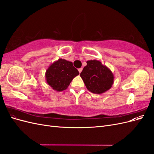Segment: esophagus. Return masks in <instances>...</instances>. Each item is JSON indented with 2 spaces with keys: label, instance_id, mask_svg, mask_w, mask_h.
<instances>
[{
  "label": "esophagus",
  "instance_id": "1",
  "mask_svg": "<svg viewBox=\"0 0 154 154\" xmlns=\"http://www.w3.org/2000/svg\"><path fill=\"white\" fill-rule=\"evenodd\" d=\"M78 71H79V72H81L82 71V68H80V69H78Z\"/></svg>",
  "mask_w": 154,
  "mask_h": 154
}]
</instances>
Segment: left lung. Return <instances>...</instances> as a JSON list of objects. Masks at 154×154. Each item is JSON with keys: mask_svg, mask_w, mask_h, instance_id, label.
<instances>
[{"mask_svg": "<svg viewBox=\"0 0 154 154\" xmlns=\"http://www.w3.org/2000/svg\"><path fill=\"white\" fill-rule=\"evenodd\" d=\"M87 89L94 94H101L109 90L114 83L110 70L97 60H88L80 73Z\"/></svg>", "mask_w": 154, "mask_h": 154, "instance_id": "obj_1", "label": "left lung"}]
</instances>
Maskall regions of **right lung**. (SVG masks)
<instances>
[{"label": "right lung", "mask_w": 154, "mask_h": 154, "mask_svg": "<svg viewBox=\"0 0 154 154\" xmlns=\"http://www.w3.org/2000/svg\"><path fill=\"white\" fill-rule=\"evenodd\" d=\"M79 74L78 70L71 62L58 59L49 67L45 73L48 85L57 91L66 90L70 83Z\"/></svg>", "instance_id": "obj_1"}]
</instances>
